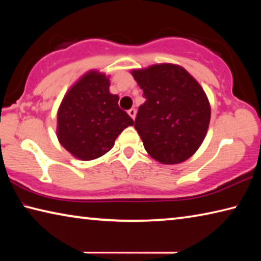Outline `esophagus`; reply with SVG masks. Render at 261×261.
<instances>
[{"mask_svg":"<svg viewBox=\"0 0 261 261\" xmlns=\"http://www.w3.org/2000/svg\"><path fill=\"white\" fill-rule=\"evenodd\" d=\"M127 114H129V116L132 118V120H135V117H136V109L135 108H131L127 110Z\"/></svg>","mask_w":261,"mask_h":261,"instance_id":"34e87169","label":"esophagus"}]
</instances>
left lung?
<instances>
[{"label": "left lung", "mask_w": 261, "mask_h": 261, "mask_svg": "<svg viewBox=\"0 0 261 261\" xmlns=\"http://www.w3.org/2000/svg\"><path fill=\"white\" fill-rule=\"evenodd\" d=\"M132 76L146 99L135 120L145 149L165 165L185 161L199 148L208 129L211 107L204 90L175 64L134 70Z\"/></svg>", "instance_id": "left-lung-1"}]
</instances>
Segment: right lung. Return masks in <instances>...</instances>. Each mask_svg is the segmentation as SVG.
<instances>
[{
    "label": "right lung",
    "instance_id": "add662e5",
    "mask_svg": "<svg viewBox=\"0 0 261 261\" xmlns=\"http://www.w3.org/2000/svg\"><path fill=\"white\" fill-rule=\"evenodd\" d=\"M134 121L109 93V79L91 71L70 88L57 113V138L68 152L84 161L102 156Z\"/></svg>",
    "mask_w": 261,
    "mask_h": 261
}]
</instances>
